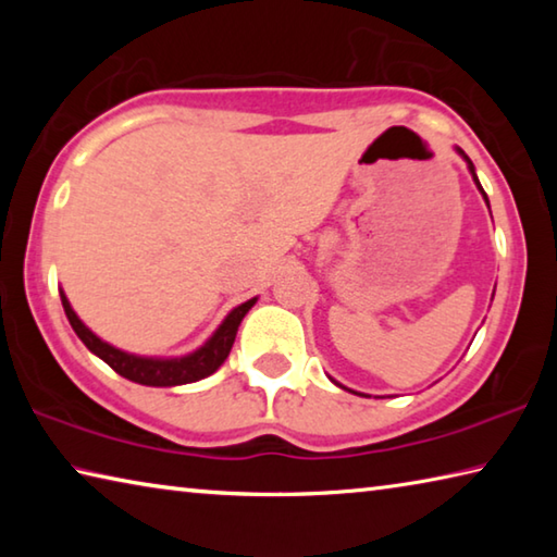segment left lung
Returning a JSON list of instances; mask_svg holds the SVG:
<instances>
[{
	"label": "left lung",
	"mask_w": 557,
	"mask_h": 557,
	"mask_svg": "<svg viewBox=\"0 0 557 557\" xmlns=\"http://www.w3.org/2000/svg\"><path fill=\"white\" fill-rule=\"evenodd\" d=\"M457 152L467 159V164H469V172H471V176H474V182H476V186H479V191L484 194V188H482V184H479V178H476V174H474V164H471V159H469L465 152H461V149H457ZM484 199H486V194H484ZM486 203H488V201H486Z\"/></svg>",
	"instance_id": "obj_1"
}]
</instances>
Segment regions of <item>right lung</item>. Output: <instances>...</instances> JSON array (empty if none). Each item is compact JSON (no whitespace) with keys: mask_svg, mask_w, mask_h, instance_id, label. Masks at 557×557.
I'll list each match as a JSON object with an SVG mask.
<instances>
[{"mask_svg":"<svg viewBox=\"0 0 557 557\" xmlns=\"http://www.w3.org/2000/svg\"><path fill=\"white\" fill-rule=\"evenodd\" d=\"M61 301H63L65 317H69L73 332L78 334L81 342L86 344L92 354L100 356L112 371L120 373L122 379H127V381L169 388V385H184V383L201 381V379H206V375H211L213 371H219V366L231 354L243 317L250 312L252 305H256V297L243 301L240 307H235L233 312L223 319V324L215 329V334L209 338V342H206L199 351L188 354L184 358H145V356H132V354L120 351V348L106 344L102 338H98L86 324L81 322L78 314L71 309L65 295H61Z\"/></svg>","mask_w":557,"mask_h":557,"instance_id":"1","label":"right lung"}]
</instances>
